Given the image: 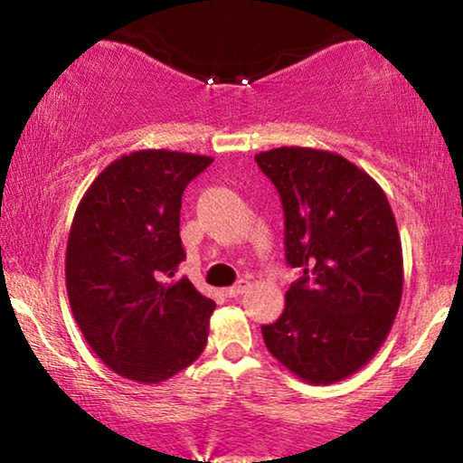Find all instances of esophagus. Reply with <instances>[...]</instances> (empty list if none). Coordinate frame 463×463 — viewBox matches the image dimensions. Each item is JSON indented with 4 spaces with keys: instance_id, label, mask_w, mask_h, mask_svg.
<instances>
[{
    "instance_id": "esophagus-1",
    "label": "esophagus",
    "mask_w": 463,
    "mask_h": 463,
    "mask_svg": "<svg viewBox=\"0 0 463 463\" xmlns=\"http://www.w3.org/2000/svg\"><path fill=\"white\" fill-rule=\"evenodd\" d=\"M249 287H250V282H249V280H240L238 284H233V287L225 288V295H230V297H240V295H244L246 290H249Z\"/></svg>"
}]
</instances>
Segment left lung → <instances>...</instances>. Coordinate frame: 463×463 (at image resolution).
<instances>
[{
  "label": "left lung",
  "instance_id": "left-lung-1",
  "mask_svg": "<svg viewBox=\"0 0 463 463\" xmlns=\"http://www.w3.org/2000/svg\"><path fill=\"white\" fill-rule=\"evenodd\" d=\"M284 208V249L303 276L263 326L278 363L312 385L354 375L383 345L402 299V246L379 183L344 156L278 147L255 156Z\"/></svg>",
  "mask_w": 463,
  "mask_h": 463
}]
</instances>
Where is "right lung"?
Here are the masks:
<instances>
[{"label":"right lung","mask_w":463,"mask_h":463,"mask_svg":"<svg viewBox=\"0 0 463 463\" xmlns=\"http://www.w3.org/2000/svg\"><path fill=\"white\" fill-rule=\"evenodd\" d=\"M213 157L138 149L86 189L67 240L69 306L92 352L118 375L166 382L204 352L214 301L187 278L181 198Z\"/></svg>","instance_id":"1"}]
</instances>
